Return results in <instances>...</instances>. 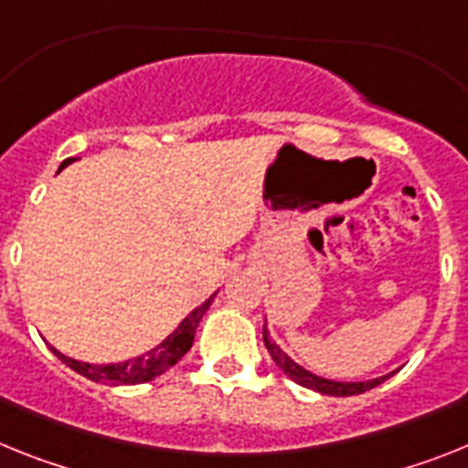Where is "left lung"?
I'll return each mask as SVG.
<instances>
[{"label":"left lung","mask_w":468,"mask_h":468,"mask_svg":"<svg viewBox=\"0 0 468 468\" xmlns=\"http://www.w3.org/2000/svg\"><path fill=\"white\" fill-rule=\"evenodd\" d=\"M263 344H266L268 353H271V357H273V363L278 365L280 369H282L284 375L290 377L292 381H296L299 386H303V388H311V391H318V393H324V396H357V393H365L369 391V388H375V386H379L381 381H386L391 375L386 377H377V379H369V381H332V379H323V377H315L313 372H308V369H303L302 365H296L294 360H292L290 356L284 351H280V346L275 344L273 339H271V335H268L266 324H263Z\"/></svg>","instance_id":"1"}]
</instances>
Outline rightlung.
Here are the masks:
<instances>
[{
    "instance_id": "add662e5",
    "label": "right lung",
    "mask_w": 468,
    "mask_h": 468,
    "mask_svg": "<svg viewBox=\"0 0 468 468\" xmlns=\"http://www.w3.org/2000/svg\"><path fill=\"white\" fill-rule=\"evenodd\" d=\"M70 162H75V160H72V157H68V160L60 165V169L70 165ZM211 302H214V296H209V299H207L202 306L195 308L188 318H186L184 323L178 324L176 330L172 332V335L162 341L160 346H155L153 351L144 353V356L132 357V360H124V363L91 365V363H82V360H72V357L63 356V353H58L56 348H51V351H54L56 356H58L65 365H68V367L75 369L77 375L87 377V379H91V381H99V384H111V386L145 384V381L155 379V377H160L162 372H166L169 367H174V365H176L178 360H181V357L190 351V346H193V339H195V330H197V323L202 320V315H205Z\"/></svg>"
}]
</instances>
